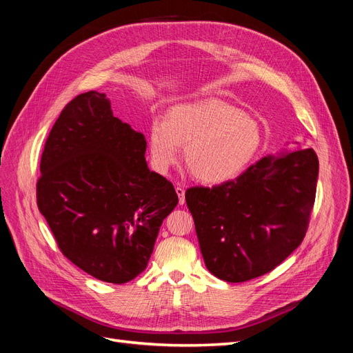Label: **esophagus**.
Segmentation results:
<instances>
[{"label":"esophagus","instance_id":"1","mask_svg":"<svg viewBox=\"0 0 353 353\" xmlns=\"http://www.w3.org/2000/svg\"><path fill=\"white\" fill-rule=\"evenodd\" d=\"M175 191H176L178 199H179V205H184V203H185V190L178 185V187H175Z\"/></svg>","mask_w":353,"mask_h":353}]
</instances>
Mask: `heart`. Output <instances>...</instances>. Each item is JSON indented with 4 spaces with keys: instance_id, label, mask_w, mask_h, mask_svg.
<instances>
[{
    "instance_id": "obj_1",
    "label": "heart",
    "mask_w": 353,
    "mask_h": 353,
    "mask_svg": "<svg viewBox=\"0 0 353 353\" xmlns=\"http://www.w3.org/2000/svg\"><path fill=\"white\" fill-rule=\"evenodd\" d=\"M261 141L258 123L216 100L176 104L166 119L154 117L148 131V152L157 172H166L184 145L190 172L208 184L237 176L258 153Z\"/></svg>"
}]
</instances>
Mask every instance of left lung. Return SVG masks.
<instances>
[{"label":"left lung","mask_w":353,"mask_h":353,"mask_svg":"<svg viewBox=\"0 0 353 353\" xmlns=\"http://www.w3.org/2000/svg\"><path fill=\"white\" fill-rule=\"evenodd\" d=\"M318 179L312 148L265 156L236 179L185 191L206 268L243 283L279 266L301 245Z\"/></svg>","instance_id":"1"}]
</instances>
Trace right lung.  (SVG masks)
<instances>
[{
  "label": "right lung",
  "mask_w": 353,
  "mask_h": 353,
  "mask_svg": "<svg viewBox=\"0 0 353 353\" xmlns=\"http://www.w3.org/2000/svg\"><path fill=\"white\" fill-rule=\"evenodd\" d=\"M141 132L97 91L61 110L41 156L37 203L66 258L94 279L141 274L159 228L178 205L170 181L148 169Z\"/></svg>",
  "instance_id": "add662e5"
}]
</instances>
